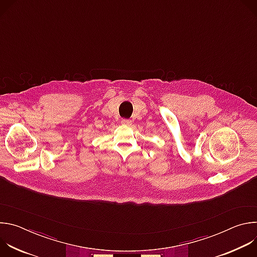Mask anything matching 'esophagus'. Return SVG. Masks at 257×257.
Instances as JSON below:
<instances>
[{
	"mask_svg": "<svg viewBox=\"0 0 257 257\" xmlns=\"http://www.w3.org/2000/svg\"><path fill=\"white\" fill-rule=\"evenodd\" d=\"M121 123L124 124V125H131V121H130V120H127V119H123V120L121 121Z\"/></svg>",
	"mask_w": 257,
	"mask_h": 257,
	"instance_id": "1",
	"label": "esophagus"
}]
</instances>
